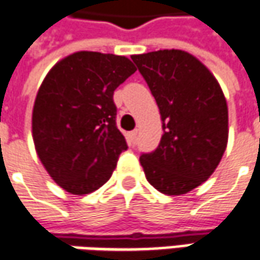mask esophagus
Wrapping results in <instances>:
<instances>
[{
    "label": "esophagus",
    "instance_id": "esophagus-1",
    "mask_svg": "<svg viewBox=\"0 0 260 260\" xmlns=\"http://www.w3.org/2000/svg\"><path fill=\"white\" fill-rule=\"evenodd\" d=\"M129 139H131V142H132V143L136 142V139H138V129L132 131V132H131Z\"/></svg>",
    "mask_w": 260,
    "mask_h": 260
}]
</instances>
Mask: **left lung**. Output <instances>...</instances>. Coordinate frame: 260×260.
<instances>
[{"label": "left lung", "instance_id": "8db88e82", "mask_svg": "<svg viewBox=\"0 0 260 260\" xmlns=\"http://www.w3.org/2000/svg\"><path fill=\"white\" fill-rule=\"evenodd\" d=\"M159 107L160 143L139 157L146 180L181 196L214 173L228 143V105L206 64L180 49L132 54Z\"/></svg>", "mask_w": 260, "mask_h": 260}]
</instances>
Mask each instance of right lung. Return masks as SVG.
Here are the masks:
<instances>
[{
  "label": "right lung",
  "mask_w": 260,
  "mask_h": 260,
  "mask_svg": "<svg viewBox=\"0 0 260 260\" xmlns=\"http://www.w3.org/2000/svg\"><path fill=\"white\" fill-rule=\"evenodd\" d=\"M135 72L125 56L81 50L57 61L42 81L32 138L43 168L67 193L88 194L105 184L128 148L112 95Z\"/></svg>",
  "instance_id": "obj_1"
}]
</instances>
